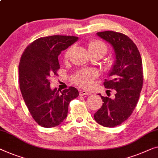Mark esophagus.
<instances>
[{
	"label": "esophagus",
	"mask_w": 158,
	"mask_h": 158,
	"mask_svg": "<svg viewBox=\"0 0 158 158\" xmlns=\"http://www.w3.org/2000/svg\"><path fill=\"white\" fill-rule=\"evenodd\" d=\"M91 93L90 92H88V91L87 90H81L80 91V95H90Z\"/></svg>",
	"instance_id": "obj_1"
}]
</instances>
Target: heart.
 Listing matches in <instances>:
<instances>
[{
  "label": "heart",
  "mask_w": 158,
  "mask_h": 158,
  "mask_svg": "<svg viewBox=\"0 0 158 158\" xmlns=\"http://www.w3.org/2000/svg\"><path fill=\"white\" fill-rule=\"evenodd\" d=\"M88 51L92 56L98 55L100 56H103L107 51V47L103 42L100 40H94L90 41L88 45ZM73 48L70 47L68 48L64 54L65 59H68L71 53ZM98 75V73L95 70H83L77 74L75 75L74 77L75 83L79 85L80 86L84 87V88H88L92 85L93 82L94 81L95 77Z\"/></svg>",
  "instance_id": "heart-1"
}]
</instances>
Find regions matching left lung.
<instances>
[{"instance_id":"obj_1","label":"left lung","mask_w":158,"mask_h":158,"mask_svg":"<svg viewBox=\"0 0 158 158\" xmlns=\"http://www.w3.org/2000/svg\"><path fill=\"white\" fill-rule=\"evenodd\" d=\"M97 35L109 43L115 52L110 79H106L104 86L116 93L113 99L98 94L103 103L94 118L102 126L113 127L126 120L138 103L143 83V63L136 45L127 35L114 31L98 32Z\"/></svg>"}]
</instances>
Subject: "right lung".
Masks as SVG:
<instances>
[{
	"instance_id": "1",
	"label": "right lung",
	"mask_w": 158,
	"mask_h": 158,
	"mask_svg": "<svg viewBox=\"0 0 158 158\" xmlns=\"http://www.w3.org/2000/svg\"><path fill=\"white\" fill-rule=\"evenodd\" d=\"M78 40L75 36L40 38L26 48L19 63L23 98L36 123L43 127L60 125L67 117L68 105L79 95L74 87L59 92L50 86V77L60 68L58 56Z\"/></svg>"
}]
</instances>
